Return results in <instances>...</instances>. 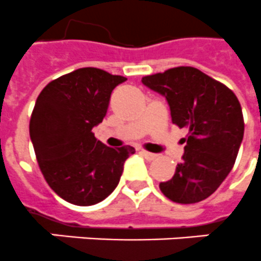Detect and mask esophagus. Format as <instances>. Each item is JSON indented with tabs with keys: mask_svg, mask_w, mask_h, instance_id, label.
<instances>
[{
	"mask_svg": "<svg viewBox=\"0 0 261 261\" xmlns=\"http://www.w3.org/2000/svg\"><path fill=\"white\" fill-rule=\"evenodd\" d=\"M141 154L145 156L146 160H149V161H152V160H155V158H156V154H152V152L146 151V150H142Z\"/></svg>",
	"mask_w": 261,
	"mask_h": 261,
	"instance_id": "esophagus-1",
	"label": "esophagus"
}]
</instances>
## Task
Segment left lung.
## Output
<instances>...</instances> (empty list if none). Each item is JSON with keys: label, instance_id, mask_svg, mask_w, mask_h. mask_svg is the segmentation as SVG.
Here are the masks:
<instances>
[{"label": "left lung", "instance_id": "left-lung-1", "mask_svg": "<svg viewBox=\"0 0 261 261\" xmlns=\"http://www.w3.org/2000/svg\"><path fill=\"white\" fill-rule=\"evenodd\" d=\"M166 97L171 120L189 135L182 162L160 189L178 204H196L217 190L229 174L244 137L241 106L233 91L193 67H175L142 77Z\"/></svg>", "mask_w": 261, "mask_h": 261}]
</instances>
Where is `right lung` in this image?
<instances>
[{
    "label": "right lung",
    "instance_id": "1",
    "mask_svg": "<svg viewBox=\"0 0 261 261\" xmlns=\"http://www.w3.org/2000/svg\"><path fill=\"white\" fill-rule=\"evenodd\" d=\"M126 77L99 68H79L44 87L32 112L29 134L40 170L67 202L88 206L109 197L135 149H112L92 128L107 114L112 90Z\"/></svg>",
    "mask_w": 261,
    "mask_h": 261
}]
</instances>
